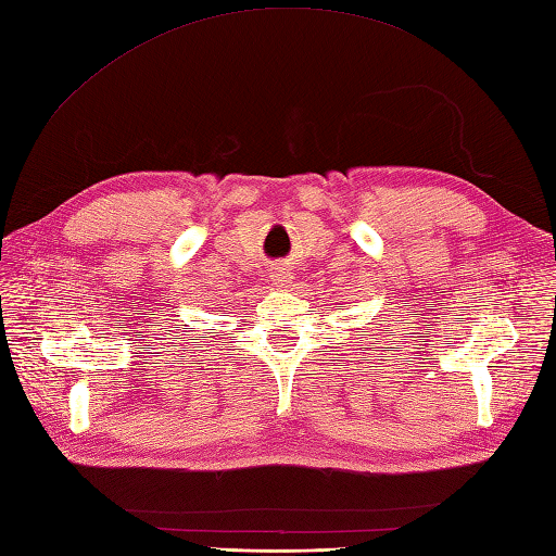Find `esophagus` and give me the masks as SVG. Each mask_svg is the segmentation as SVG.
I'll use <instances>...</instances> for the list:
<instances>
[{
	"label": "esophagus",
	"mask_w": 556,
	"mask_h": 556,
	"mask_svg": "<svg viewBox=\"0 0 556 556\" xmlns=\"http://www.w3.org/2000/svg\"><path fill=\"white\" fill-rule=\"evenodd\" d=\"M269 279H273L279 289H289L293 281V273L287 265H277L273 267V273H269Z\"/></svg>",
	"instance_id": "34e87169"
}]
</instances>
